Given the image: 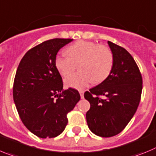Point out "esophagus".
Returning a JSON list of instances; mask_svg holds the SVG:
<instances>
[{
	"mask_svg": "<svg viewBox=\"0 0 156 156\" xmlns=\"http://www.w3.org/2000/svg\"><path fill=\"white\" fill-rule=\"evenodd\" d=\"M79 93H80V98H81V99H83V94H84V91H83V90H79Z\"/></svg>",
	"mask_w": 156,
	"mask_h": 156,
	"instance_id": "obj_1",
	"label": "esophagus"
}]
</instances>
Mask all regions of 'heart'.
Segmentation results:
<instances>
[{
    "label": "heart",
    "mask_w": 156,
    "mask_h": 156,
    "mask_svg": "<svg viewBox=\"0 0 156 156\" xmlns=\"http://www.w3.org/2000/svg\"><path fill=\"white\" fill-rule=\"evenodd\" d=\"M69 56L57 55L55 66L64 77L69 76L80 62V72L69 76L65 80L69 87L82 89L94 81L100 83L107 79L114 65L113 53L108 47L98 45L89 41H78L66 48Z\"/></svg>",
    "instance_id": "obj_1"
}]
</instances>
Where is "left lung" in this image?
Here are the masks:
<instances>
[{
    "mask_svg": "<svg viewBox=\"0 0 156 156\" xmlns=\"http://www.w3.org/2000/svg\"><path fill=\"white\" fill-rule=\"evenodd\" d=\"M108 43L114 56L112 70L105 80L84 94L90 104L86 114L88 127L104 138L118 135L127 126L136 112L142 90V78L133 57L125 48Z\"/></svg>",
    "mask_w": 156,
    "mask_h": 156,
    "instance_id": "8db88e82",
    "label": "left lung"
}]
</instances>
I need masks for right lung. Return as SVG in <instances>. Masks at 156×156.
<instances>
[{
	"instance_id": "1",
	"label": "right lung",
	"mask_w": 156,
	"mask_h": 156,
	"mask_svg": "<svg viewBox=\"0 0 156 156\" xmlns=\"http://www.w3.org/2000/svg\"><path fill=\"white\" fill-rule=\"evenodd\" d=\"M70 38H53L31 48L21 58L13 87V98L25 126L36 136L54 138L68 123L67 114L80 99L75 89L63 90L55 66L57 52Z\"/></svg>"
}]
</instances>
